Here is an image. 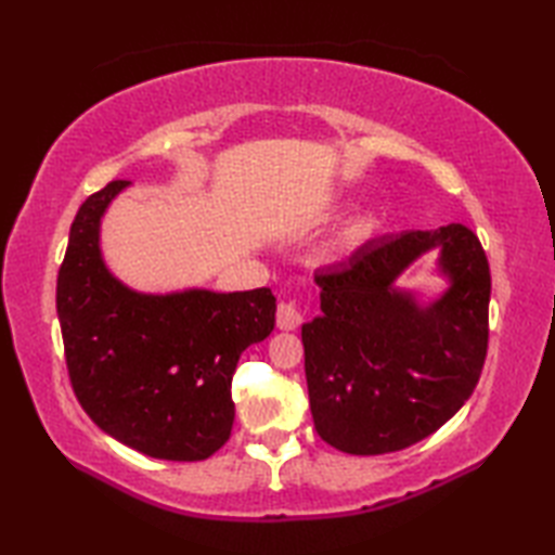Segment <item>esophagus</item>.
<instances>
[{
    "mask_svg": "<svg viewBox=\"0 0 555 555\" xmlns=\"http://www.w3.org/2000/svg\"><path fill=\"white\" fill-rule=\"evenodd\" d=\"M302 322V314L298 310L296 302H279V310H276V324L281 332H293V328H298Z\"/></svg>",
    "mask_w": 555,
    "mask_h": 555,
    "instance_id": "34e87169",
    "label": "esophagus"
}]
</instances>
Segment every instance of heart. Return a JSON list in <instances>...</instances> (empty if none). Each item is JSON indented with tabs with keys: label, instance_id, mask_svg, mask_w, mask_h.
<instances>
[{
	"label": "heart",
	"instance_id": "1",
	"mask_svg": "<svg viewBox=\"0 0 555 555\" xmlns=\"http://www.w3.org/2000/svg\"><path fill=\"white\" fill-rule=\"evenodd\" d=\"M364 231H367V223H362V227L358 229V233H364Z\"/></svg>",
	"mask_w": 555,
	"mask_h": 555
}]
</instances>
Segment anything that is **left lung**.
I'll return each mask as SVG.
<instances>
[{"instance_id":"1","label":"left lung","mask_w":555,"mask_h":555,"mask_svg":"<svg viewBox=\"0 0 555 555\" xmlns=\"http://www.w3.org/2000/svg\"><path fill=\"white\" fill-rule=\"evenodd\" d=\"M439 249L449 281L424 304L397 276ZM322 314L302 324L314 429L350 455H382L427 439L465 405L489 340L491 274L463 223L364 243L348 262L317 269Z\"/></svg>"}]
</instances>
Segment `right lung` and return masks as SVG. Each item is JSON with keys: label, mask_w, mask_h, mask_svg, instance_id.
Returning <instances> with one entry per match:
<instances>
[{"label": "right lung", "mask_w": 555, "mask_h": 555, "mask_svg": "<svg viewBox=\"0 0 555 555\" xmlns=\"http://www.w3.org/2000/svg\"><path fill=\"white\" fill-rule=\"evenodd\" d=\"M128 181L80 205L56 279L66 367L82 410L112 439L159 460H205L229 441L241 352L274 332L269 288L140 293L102 257L100 229Z\"/></svg>", "instance_id": "obj_1"}]
</instances>
